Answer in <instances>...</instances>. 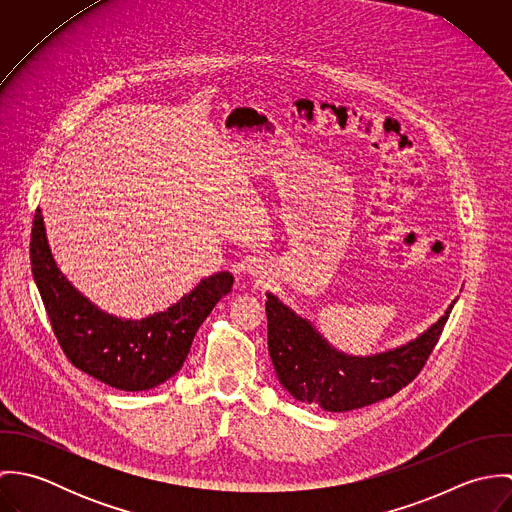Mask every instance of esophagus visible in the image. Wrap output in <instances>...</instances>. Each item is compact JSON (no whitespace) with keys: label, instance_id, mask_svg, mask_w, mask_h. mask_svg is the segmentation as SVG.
Returning <instances> with one entry per match:
<instances>
[{"label":"esophagus","instance_id":"esophagus-1","mask_svg":"<svg viewBox=\"0 0 512 512\" xmlns=\"http://www.w3.org/2000/svg\"><path fill=\"white\" fill-rule=\"evenodd\" d=\"M248 272H250L254 278H264V276H266V266H264L260 260H254V262H250Z\"/></svg>","mask_w":512,"mask_h":512}]
</instances>
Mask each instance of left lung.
Returning a JSON list of instances; mask_svg holds the SVG:
<instances>
[{"mask_svg":"<svg viewBox=\"0 0 512 512\" xmlns=\"http://www.w3.org/2000/svg\"><path fill=\"white\" fill-rule=\"evenodd\" d=\"M453 303L438 323L408 345L372 357H351L333 349L307 319L268 293V351L282 386L295 400L327 412L357 410L394 396L420 374Z\"/></svg>","mask_w":512,"mask_h":512,"instance_id":"left-lung-1","label":"left lung"}]
</instances>
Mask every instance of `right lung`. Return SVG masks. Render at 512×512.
<instances>
[{"mask_svg":"<svg viewBox=\"0 0 512 512\" xmlns=\"http://www.w3.org/2000/svg\"><path fill=\"white\" fill-rule=\"evenodd\" d=\"M31 272L67 359L88 376L128 392L149 390L183 366L197 329L234 282L232 274L219 272L142 321L108 315L74 290L55 264L41 209L31 228Z\"/></svg>","mask_w":512,"mask_h":512,"instance_id":"right-lung-1","label":"right lung"}]
</instances>
